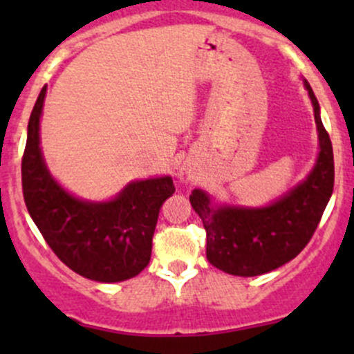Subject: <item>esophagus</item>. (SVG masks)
Instances as JSON below:
<instances>
[{
	"label": "esophagus",
	"instance_id": "obj_1",
	"mask_svg": "<svg viewBox=\"0 0 354 354\" xmlns=\"http://www.w3.org/2000/svg\"><path fill=\"white\" fill-rule=\"evenodd\" d=\"M180 180L187 183V181L194 180V174H192L190 171H187V169H181V171H180Z\"/></svg>",
	"mask_w": 354,
	"mask_h": 354
}]
</instances>
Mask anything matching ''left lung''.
<instances>
[{
    "instance_id": "obj_1",
    "label": "left lung",
    "mask_w": 354,
    "mask_h": 354,
    "mask_svg": "<svg viewBox=\"0 0 354 354\" xmlns=\"http://www.w3.org/2000/svg\"><path fill=\"white\" fill-rule=\"evenodd\" d=\"M305 87L315 113L320 152L301 183L260 209L216 207L205 192H192V207L207 231V260L224 272L253 277L284 266L308 245L322 219L334 188V154L319 101L306 80Z\"/></svg>"
}]
</instances>
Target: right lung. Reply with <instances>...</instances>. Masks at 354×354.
<instances>
[{"mask_svg": "<svg viewBox=\"0 0 354 354\" xmlns=\"http://www.w3.org/2000/svg\"><path fill=\"white\" fill-rule=\"evenodd\" d=\"M42 87L27 128L22 157L24 200L35 226L59 260L73 272L120 283L149 266L157 217L164 200L174 194L169 176L127 185L109 202H87L55 181L42 157L39 121L44 106Z\"/></svg>", "mask_w": 354, "mask_h": 354, "instance_id": "add662e5", "label": "right lung"}]
</instances>
